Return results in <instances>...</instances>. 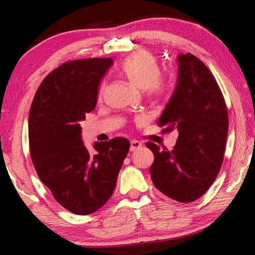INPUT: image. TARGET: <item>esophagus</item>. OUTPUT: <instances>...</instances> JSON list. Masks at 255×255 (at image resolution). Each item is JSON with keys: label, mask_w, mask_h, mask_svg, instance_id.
<instances>
[{"label": "esophagus", "mask_w": 255, "mask_h": 255, "mask_svg": "<svg viewBox=\"0 0 255 255\" xmlns=\"http://www.w3.org/2000/svg\"><path fill=\"white\" fill-rule=\"evenodd\" d=\"M140 147H141V143H140V141L135 140V139H132V140L130 141V150H131V152H135V150L139 149Z\"/></svg>", "instance_id": "34e87169"}]
</instances>
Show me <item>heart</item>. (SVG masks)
<instances>
[{
    "mask_svg": "<svg viewBox=\"0 0 255 255\" xmlns=\"http://www.w3.org/2000/svg\"><path fill=\"white\" fill-rule=\"evenodd\" d=\"M120 72L135 88L146 90L150 97H162L169 91V81L159 74L156 58L147 53H138L124 60ZM105 86H102L101 93Z\"/></svg>",
    "mask_w": 255,
    "mask_h": 255,
    "instance_id": "heart-1",
    "label": "heart"
}]
</instances>
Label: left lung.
Instances as JSON below:
<instances>
[{
  "label": "left lung",
  "mask_w": 255,
  "mask_h": 255,
  "mask_svg": "<svg viewBox=\"0 0 255 255\" xmlns=\"http://www.w3.org/2000/svg\"><path fill=\"white\" fill-rule=\"evenodd\" d=\"M178 81L158 119L163 131L178 129L172 150L147 141L154 154L155 187L171 199L191 202L204 196L221 170L228 130L225 100L214 75L192 54L178 56Z\"/></svg>",
  "instance_id": "obj_1"
}]
</instances>
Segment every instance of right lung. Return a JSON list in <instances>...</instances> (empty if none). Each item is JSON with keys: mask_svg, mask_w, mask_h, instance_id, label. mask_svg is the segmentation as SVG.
Returning a JSON list of instances; mask_svg holds the SVG:
<instances>
[{"mask_svg": "<svg viewBox=\"0 0 255 255\" xmlns=\"http://www.w3.org/2000/svg\"><path fill=\"white\" fill-rule=\"evenodd\" d=\"M111 58L67 62L47 75L29 112L30 155L38 176L58 204L76 215L97 211L110 199L130 147L126 138L96 141L91 154L81 122L97 105Z\"/></svg>", "mask_w": 255, "mask_h": 255, "instance_id": "obj_1", "label": "right lung"}]
</instances>
